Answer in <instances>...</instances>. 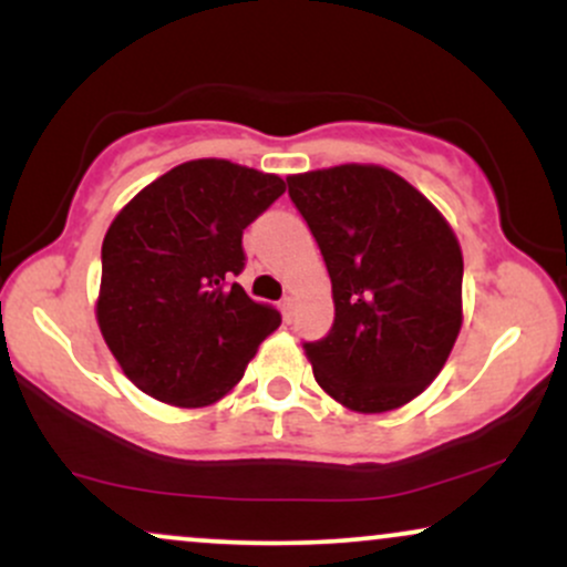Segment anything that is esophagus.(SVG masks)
I'll use <instances>...</instances> for the list:
<instances>
[{
  "mask_svg": "<svg viewBox=\"0 0 567 567\" xmlns=\"http://www.w3.org/2000/svg\"><path fill=\"white\" fill-rule=\"evenodd\" d=\"M279 311H282L285 322H290V320H292V311H296V303H292V298H290V296H285L282 301H279Z\"/></svg>",
  "mask_w": 567,
  "mask_h": 567,
  "instance_id": "esophagus-1",
  "label": "esophagus"
}]
</instances>
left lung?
<instances>
[{
    "mask_svg": "<svg viewBox=\"0 0 567 567\" xmlns=\"http://www.w3.org/2000/svg\"><path fill=\"white\" fill-rule=\"evenodd\" d=\"M333 282L336 320L306 357L357 413H386L437 379L461 330L464 258L437 207L379 165L290 175Z\"/></svg>",
    "mask_w": 567,
    "mask_h": 567,
    "instance_id": "left-lung-1",
    "label": "left lung"
}]
</instances>
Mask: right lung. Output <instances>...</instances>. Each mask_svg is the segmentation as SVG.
Listing matches in <instances>:
<instances>
[{
  "label": "right lung",
  "mask_w": 567,
  "mask_h": 567,
  "mask_svg": "<svg viewBox=\"0 0 567 567\" xmlns=\"http://www.w3.org/2000/svg\"><path fill=\"white\" fill-rule=\"evenodd\" d=\"M279 175L226 159L173 167L122 207L101 247L95 317L141 392L178 408L213 405L282 322L234 282L243 231L282 197Z\"/></svg>",
  "instance_id": "1"
}]
</instances>
